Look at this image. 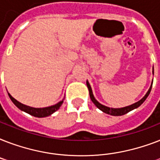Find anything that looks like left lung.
Masks as SVG:
<instances>
[{"mask_svg":"<svg viewBox=\"0 0 160 160\" xmlns=\"http://www.w3.org/2000/svg\"><path fill=\"white\" fill-rule=\"evenodd\" d=\"M153 73H154V71H153ZM152 84H153V82H152ZM86 85H87V87H88V89H89V93H90V99H91V100H92V102L94 103V104H95L96 106H97V108H99L100 110H102L104 113H106V114H111V115H114V116L124 115V114H127L128 112L131 111V110H133V109L138 108L139 105H141L144 102V100H146V98L149 96V93H150V91H151V89H152V85H151V86H150V88H149V90H148V92L146 93V95H144V97L142 98L141 100H139V101H138V102L134 103V104H133V105H129V106L124 107V108L114 109V108H109V107L105 106V105H101V104H100V103L98 102L97 100L95 99V97H94V95H93L92 90H91V87H90V84H89V82H88V81H86Z\"/></svg>","mask_w":160,"mask_h":160,"instance_id":"left-lung-1","label":"left lung"}]
</instances>
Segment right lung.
<instances>
[{"label":"right lung","instance_id":"1","mask_svg":"<svg viewBox=\"0 0 160 160\" xmlns=\"http://www.w3.org/2000/svg\"><path fill=\"white\" fill-rule=\"evenodd\" d=\"M8 95L10 99L11 100V101L15 104L16 106L18 107L19 109L26 112V113H28L31 115H33L35 117H38V118H42V117H46L51 115V114H53L54 112H55L57 109H59V108H60V105H62L63 103L62 100V101H60V102L57 103L56 105H52V106L46 107V108H32V107L23 105V104H21V103H20L16 100H15L9 93Z\"/></svg>","mask_w":160,"mask_h":160}]
</instances>
